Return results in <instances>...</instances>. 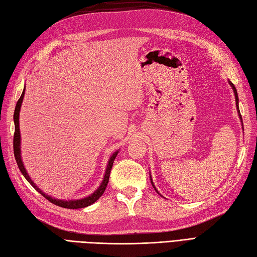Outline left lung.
Here are the masks:
<instances>
[{"instance_id": "8db88e82", "label": "left lung", "mask_w": 257, "mask_h": 257, "mask_svg": "<svg viewBox=\"0 0 257 257\" xmlns=\"http://www.w3.org/2000/svg\"><path fill=\"white\" fill-rule=\"evenodd\" d=\"M229 84H230V86L232 87V89H233V92H234V96H235V103H236V109H237V113H239V116H240V118H241V121H242V116H241V114H240V110H239V98H237V92H236V89H235V87H234V85L231 83V81L229 80ZM150 181H152V179H150ZM152 184H153V186H154V189L157 191V189H156L155 187V185H154V183H153V181H152ZM157 193H159L158 191H157Z\"/></svg>"}]
</instances>
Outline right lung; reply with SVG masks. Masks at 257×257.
Instances as JSON below:
<instances>
[{"label":"right lung","mask_w":257,"mask_h":257,"mask_svg":"<svg viewBox=\"0 0 257 257\" xmlns=\"http://www.w3.org/2000/svg\"><path fill=\"white\" fill-rule=\"evenodd\" d=\"M24 95H25V89L23 90V93L21 98L18 99V101L16 103V108H15V112H14V123H15V133H14V156H15V159L17 162V166L20 168L21 172L23 173V176L26 178V180L28 182L33 185L34 189H36L38 191L43 197H46L49 202L53 203L56 206H60V207H63V208H68V209H77V208H84L87 207V206H89L91 204L95 203L96 201H98L99 197L102 195L103 192L105 191V187L108 185L109 182V178H110V172H111V169L112 166H113V161L116 157V155L118 153L115 152L113 155L111 156L109 161H108V166L107 169H105V173H104V177L101 184L98 187V189L93 192L92 194H90L89 196L84 197V198H80V199H71V201H64V199H56V198H52L51 196L47 195L46 193H43L38 186H37L34 182L33 180L30 179V177L28 176V173L26 171V169L24 167L23 164V160H22V155H21V131H20V111H21V107H22V103H23V99H24Z\"/></svg>","instance_id":"obj_1"}]
</instances>
